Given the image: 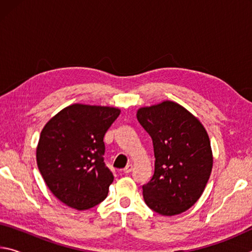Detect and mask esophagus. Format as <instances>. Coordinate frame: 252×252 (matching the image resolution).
Here are the masks:
<instances>
[{"instance_id": "obj_1", "label": "esophagus", "mask_w": 252, "mask_h": 252, "mask_svg": "<svg viewBox=\"0 0 252 252\" xmlns=\"http://www.w3.org/2000/svg\"><path fill=\"white\" fill-rule=\"evenodd\" d=\"M132 168H133V167H132V164H127L126 167L123 169V172H125V173H130L132 171Z\"/></svg>"}]
</instances>
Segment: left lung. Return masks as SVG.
Wrapping results in <instances>:
<instances>
[{
    "label": "left lung",
    "mask_w": 252,
    "mask_h": 252,
    "mask_svg": "<svg viewBox=\"0 0 252 252\" xmlns=\"http://www.w3.org/2000/svg\"><path fill=\"white\" fill-rule=\"evenodd\" d=\"M138 121L151 136L155 173L142 186L147 206L162 216L187 211L201 197L212 170L206 129L171 101L138 110Z\"/></svg>",
    "instance_id": "left-lung-1"
}]
</instances>
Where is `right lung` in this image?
Instances as JSON below:
<instances>
[{
  "label": "right lung",
  "instance_id": "add662e5",
  "mask_svg": "<svg viewBox=\"0 0 252 252\" xmlns=\"http://www.w3.org/2000/svg\"><path fill=\"white\" fill-rule=\"evenodd\" d=\"M120 110L72 104L41 132L36 162L46 186L66 206L87 210L103 201L113 182L104 163L103 138Z\"/></svg>",
  "mask_w": 252,
  "mask_h": 252
}]
</instances>
